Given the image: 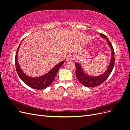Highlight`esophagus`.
<instances>
[{
    "label": "esophagus",
    "mask_w": 130,
    "mask_h": 130,
    "mask_svg": "<svg viewBox=\"0 0 130 130\" xmlns=\"http://www.w3.org/2000/svg\"><path fill=\"white\" fill-rule=\"evenodd\" d=\"M75 57L73 55H69L67 57V61H72V60H73L74 59Z\"/></svg>",
    "instance_id": "obj_1"
}]
</instances>
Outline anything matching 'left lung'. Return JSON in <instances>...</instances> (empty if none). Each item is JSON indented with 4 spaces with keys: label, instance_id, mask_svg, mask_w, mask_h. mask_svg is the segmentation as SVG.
I'll return each instance as SVG.
<instances>
[{
    "label": "left lung",
    "instance_id": "8db88e82",
    "mask_svg": "<svg viewBox=\"0 0 130 130\" xmlns=\"http://www.w3.org/2000/svg\"><path fill=\"white\" fill-rule=\"evenodd\" d=\"M101 36L103 38H106L108 44L111 47L112 50V57L111 61L110 62L108 68L104 74L97 77H91L86 75L82 70L81 68V66L80 64L75 63L76 66V76L77 79L84 86H86L88 87H94L96 86H99L101 84H103L104 81H105L107 79V78L109 77V75L111 74L112 70L113 69L114 66H115V51H114L113 46L111 44V43L108 40L107 37L106 36V35L103 34H100Z\"/></svg>",
    "mask_w": 130,
    "mask_h": 130
}]
</instances>
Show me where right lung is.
Segmentation results:
<instances>
[{
    "label": "right lung",
    "instance_id": "obj_1",
    "mask_svg": "<svg viewBox=\"0 0 130 130\" xmlns=\"http://www.w3.org/2000/svg\"><path fill=\"white\" fill-rule=\"evenodd\" d=\"M21 44H19L18 48L17 50V52L15 53V69H16L17 73L18 75V76L20 77L22 80L24 82V83L27 85L31 88L41 90L45 89L46 87H48L54 81L55 77L57 72L58 71L59 69L61 68V67L63 64L64 61L60 62V63L55 66V67L53 68L52 70L48 73L44 75L41 76L40 77L37 78H32L27 76L24 73L22 72L20 67H19L18 61H17V53L18 51V48Z\"/></svg>",
    "mask_w": 130,
    "mask_h": 130
}]
</instances>
